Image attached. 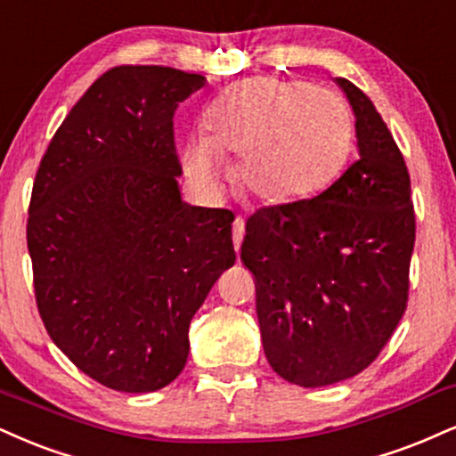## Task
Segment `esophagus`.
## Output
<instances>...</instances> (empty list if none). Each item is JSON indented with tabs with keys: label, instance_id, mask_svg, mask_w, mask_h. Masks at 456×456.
Masks as SVG:
<instances>
[{
	"label": "esophagus",
	"instance_id": "1",
	"mask_svg": "<svg viewBox=\"0 0 456 456\" xmlns=\"http://www.w3.org/2000/svg\"><path fill=\"white\" fill-rule=\"evenodd\" d=\"M242 240H244V218L235 216V221H233V246H235V250H240V246H242Z\"/></svg>",
	"mask_w": 456,
	"mask_h": 456
}]
</instances>
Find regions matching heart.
Instances as JSON below:
<instances>
[{"mask_svg": "<svg viewBox=\"0 0 456 456\" xmlns=\"http://www.w3.org/2000/svg\"><path fill=\"white\" fill-rule=\"evenodd\" d=\"M353 146L346 102L304 80L248 78L216 97L204 135L183 146V166L201 189L221 180V159H238L235 180L270 204L304 200L336 178Z\"/></svg>", "mask_w": 456, "mask_h": 456, "instance_id": "b5f03b06", "label": "heart"}]
</instances>
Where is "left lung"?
<instances>
[{
    "label": "left lung",
    "instance_id": "left-lung-1",
    "mask_svg": "<svg viewBox=\"0 0 456 456\" xmlns=\"http://www.w3.org/2000/svg\"><path fill=\"white\" fill-rule=\"evenodd\" d=\"M336 82L353 106L359 159L312 200L259 208L242 242L267 361L305 388L374 363L408 308L416 240L402 151L370 97Z\"/></svg>",
    "mask_w": 456,
    "mask_h": 456
}]
</instances>
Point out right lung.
<instances>
[{
	"mask_svg": "<svg viewBox=\"0 0 456 456\" xmlns=\"http://www.w3.org/2000/svg\"><path fill=\"white\" fill-rule=\"evenodd\" d=\"M206 78L118 65L69 110L27 218L48 336L100 385L152 393L183 371L191 318L235 263L233 214L184 204L174 112Z\"/></svg>",
	"mask_w": 456,
	"mask_h": 456,
	"instance_id": "obj_1",
	"label": "right lung"
}]
</instances>
